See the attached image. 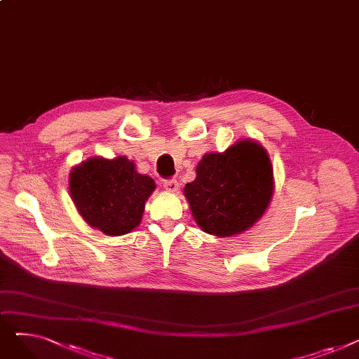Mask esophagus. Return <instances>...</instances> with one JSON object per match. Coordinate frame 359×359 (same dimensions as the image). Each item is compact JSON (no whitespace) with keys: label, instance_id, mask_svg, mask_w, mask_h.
<instances>
[{"label":"esophagus","instance_id":"esophagus-1","mask_svg":"<svg viewBox=\"0 0 359 359\" xmlns=\"http://www.w3.org/2000/svg\"><path fill=\"white\" fill-rule=\"evenodd\" d=\"M164 189L167 191V192H172V194H177L179 192V183L176 182V180H165L164 182Z\"/></svg>","mask_w":359,"mask_h":359}]
</instances>
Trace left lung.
Here are the masks:
<instances>
[{
  "mask_svg": "<svg viewBox=\"0 0 359 359\" xmlns=\"http://www.w3.org/2000/svg\"><path fill=\"white\" fill-rule=\"evenodd\" d=\"M273 167L255 140H238L224 153H206L184 198L198 227L217 237H233L257 222L272 201Z\"/></svg>",
  "mask_w": 359,
  "mask_h": 359,
  "instance_id": "left-lung-1",
  "label": "left lung"
}]
</instances>
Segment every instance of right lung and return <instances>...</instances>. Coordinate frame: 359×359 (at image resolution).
<instances>
[{
  "label": "right lung",
  "mask_w": 359,
  "mask_h": 359,
  "mask_svg": "<svg viewBox=\"0 0 359 359\" xmlns=\"http://www.w3.org/2000/svg\"><path fill=\"white\" fill-rule=\"evenodd\" d=\"M69 195L80 217L106 236H123L141 224L156 182L125 156L90 157L69 172Z\"/></svg>",
  "instance_id": "add662e5"
}]
</instances>
